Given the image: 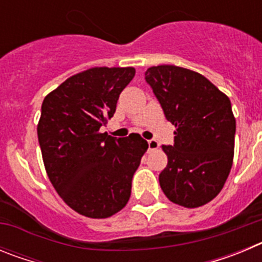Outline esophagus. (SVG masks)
Returning <instances> with one entry per match:
<instances>
[{"mask_svg":"<svg viewBox=\"0 0 262 262\" xmlns=\"http://www.w3.org/2000/svg\"><path fill=\"white\" fill-rule=\"evenodd\" d=\"M157 148H159V143L156 142V140H148V151L152 152V151H156Z\"/></svg>","mask_w":262,"mask_h":262,"instance_id":"1","label":"esophagus"}]
</instances>
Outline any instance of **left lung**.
<instances>
[{"instance_id":"8db88e82","label":"left lung","mask_w":262,"mask_h":262,"mask_svg":"<svg viewBox=\"0 0 262 262\" xmlns=\"http://www.w3.org/2000/svg\"><path fill=\"white\" fill-rule=\"evenodd\" d=\"M145 81L176 126L174 144L163 145L168 165L160 186L173 203L189 209L206 205L221 193L232 166L236 120L230 98L181 67H151Z\"/></svg>"}]
</instances>
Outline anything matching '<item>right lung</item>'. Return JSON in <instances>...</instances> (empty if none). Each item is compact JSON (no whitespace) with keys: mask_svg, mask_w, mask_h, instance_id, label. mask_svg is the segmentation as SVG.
<instances>
[{"mask_svg":"<svg viewBox=\"0 0 262 262\" xmlns=\"http://www.w3.org/2000/svg\"><path fill=\"white\" fill-rule=\"evenodd\" d=\"M135 68H90L66 80L41 103L38 139L51 184L78 214L103 219L131 195L148 143L138 134H101Z\"/></svg>","mask_w":262,"mask_h":262,"instance_id":"1","label":"right lung"}]
</instances>
